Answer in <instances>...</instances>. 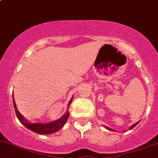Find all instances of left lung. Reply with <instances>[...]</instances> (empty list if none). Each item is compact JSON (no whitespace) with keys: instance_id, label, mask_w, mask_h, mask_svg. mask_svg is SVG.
Here are the masks:
<instances>
[{"instance_id":"obj_1","label":"left lung","mask_w":158,"mask_h":158,"mask_svg":"<svg viewBox=\"0 0 158 158\" xmlns=\"http://www.w3.org/2000/svg\"><path fill=\"white\" fill-rule=\"evenodd\" d=\"M138 123H139V121H138V122L135 123V124H133V125H132V126H131V127L129 128V130H131V129H133V127H135V126H136V124H138ZM105 127H106V129H107V130H109V131H114V130L111 129V128H110V127H106V126H105Z\"/></svg>"}]
</instances>
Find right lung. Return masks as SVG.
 Listing matches in <instances>:
<instances>
[{"instance_id":"obj_1","label":"right lung","mask_w":158,"mask_h":158,"mask_svg":"<svg viewBox=\"0 0 158 158\" xmlns=\"http://www.w3.org/2000/svg\"><path fill=\"white\" fill-rule=\"evenodd\" d=\"M73 101V98L70 99V102L68 103V108L69 106L71 104ZM13 105H14V108L15 111V114H16L17 118L19 120V121L23 124L25 127H26L27 129L31 130V131H34V132L39 133V134H50V133H52L57 131H59L60 129H61L64 127V125L65 124L66 121L68 119L69 115V111L67 110L66 112L65 115H64L61 118H60L59 119L56 121H52L50 123H31L28 122L23 116L22 115V114L19 113L18 110L16 108V105H15L14 98H13Z\"/></svg>"}]
</instances>
